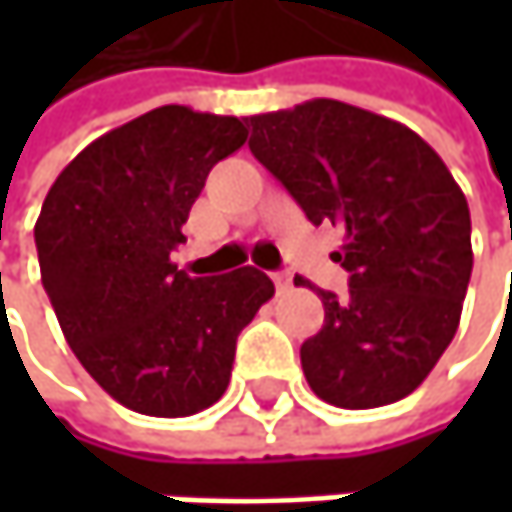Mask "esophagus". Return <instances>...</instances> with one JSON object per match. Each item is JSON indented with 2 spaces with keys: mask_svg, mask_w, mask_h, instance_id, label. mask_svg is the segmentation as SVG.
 Instances as JSON below:
<instances>
[{
  "mask_svg": "<svg viewBox=\"0 0 512 512\" xmlns=\"http://www.w3.org/2000/svg\"><path fill=\"white\" fill-rule=\"evenodd\" d=\"M272 284H275L278 293H287V290L293 287V278H290L287 272H275V275H272Z\"/></svg>",
  "mask_w": 512,
  "mask_h": 512,
  "instance_id": "esophagus-1",
  "label": "esophagus"
}]
</instances>
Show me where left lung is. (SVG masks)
<instances>
[{"label":"left lung","mask_w":512,"mask_h":512,"mask_svg":"<svg viewBox=\"0 0 512 512\" xmlns=\"http://www.w3.org/2000/svg\"><path fill=\"white\" fill-rule=\"evenodd\" d=\"M249 148L314 225L344 228L350 293L323 299L299 350L311 391L341 409L412 394L457 335L471 278V216L454 174L400 121L341 100L249 118ZM296 284H305L302 278Z\"/></svg>","instance_id":"left-lung-1"}]
</instances>
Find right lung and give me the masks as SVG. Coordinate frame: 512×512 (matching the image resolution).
Segmentation results:
<instances>
[{
  "label": "right lung",
  "instance_id": "add662e5",
  "mask_svg": "<svg viewBox=\"0 0 512 512\" xmlns=\"http://www.w3.org/2000/svg\"><path fill=\"white\" fill-rule=\"evenodd\" d=\"M246 118L159 106L94 139L55 177L35 246L58 326L121 406L186 418L213 406L240 332L272 299L243 266L192 278L171 252L210 168L246 145Z\"/></svg>",
  "mask_w": 512,
  "mask_h": 512
}]
</instances>
